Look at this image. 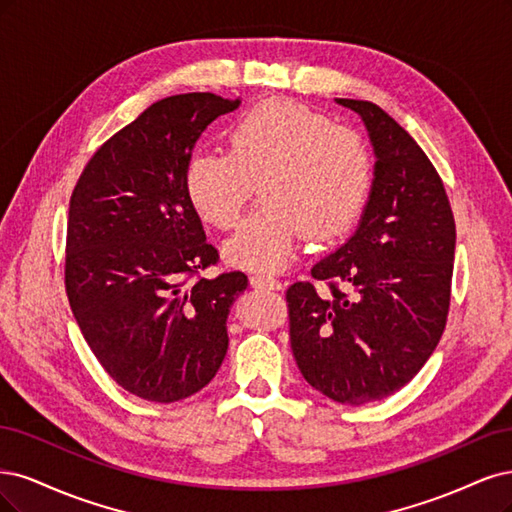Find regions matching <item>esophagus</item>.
Here are the masks:
<instances>
[{
    "label": "esophagus",
    "instance_id": "1",
    "mask_svg": "<svg viewBox=\"0 0 512 512\" xmlns=\"http://www.w3.org/2000/svg\"><path fill=\"white\" fill-rule=\"evenodd\" d=\"M251 285L257 287V289H272V291L283 289V283H280L278 278L268 276V274H253L251 276Z\"/></svg>",
    "mask_w": 512,
    "mask_h": 512
}]
</instances>
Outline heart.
Here are the masks:
<instances>
[{"label": "heart", "mask_w": 512, "mask_h": 512, "mask_svg": "<svg viewBox=\"0 0 512 512\" xmlns=\"http://www.w3.org/2000/svg\"><path fill=\"white\" fill-rule=\"evenodd\" d=\"M185 195L217 229L234 227L255 193L261 204L227 240L240 268L274 270L302 234L329 242L364 214L374 157L359 131L293 100H263L225 131V153H197L185 166Z\"/></svg>", "instance_id": "obj_1"}]
</instances>
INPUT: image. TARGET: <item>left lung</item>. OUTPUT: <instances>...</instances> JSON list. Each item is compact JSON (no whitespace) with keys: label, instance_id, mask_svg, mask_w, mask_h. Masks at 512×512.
I'll return each mask as SVG.
<instances>
[{"label":"left lung","instance_id":"8db88e82","mask_svg":"<svg viewBox=\"0 0 512 512\" xmlns=\"http://www.w3.org/2000/svg\"><path fill=\"white\" fill-rule=\"evenodd\" d=\"M364 119L374 185L355 236L287 289L291 351L329 400L361 406L412 381L451 306L455 219L442 178L408 131L372 102L338 100Z\"/></svg>","mask_w":512,"mask_h":512}]
</instances>
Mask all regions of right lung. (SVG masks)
<instances>
[{
    "instance_id": "add662e5",
    "label": "right lung",
    "mask_w": 512,
    "mask_h": 512,
    "mask_svg": "<svg viewBox=\"0 0 512 512\" xmlns=\"http://www.w3.org/2000/svg\"><path fill=\"white\" fill-rule=\"evenodd\" d=\"M240 100L172 95L148 106L87 161L70 197L65 293L110 378L148 402L206 387L227 353V315L244 272L202 278L219 251L185 195L202 131Z\"/></svg>"
}]
</instances>
